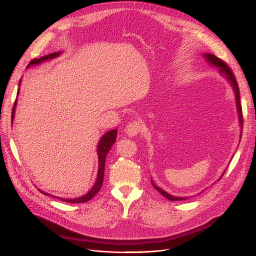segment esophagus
<instances>
[{
    "instance_id": "obj_1",
    "label": "esophagus",
    "mask_w": 256,
    "mask_h": 256,
    "mask_svg": "<svg viewBox=\"0 0 256 256\" xmlns=\"http://www.w3.org/2000/svg\"><path fill=\"white\" fill-rule=\"evenodd\" d=\"M141 129H142V126L138 122V121H132L130 122L127 127H126V133L128 134V136H137L140 132Z\"/></svg>"
}]
</instances>
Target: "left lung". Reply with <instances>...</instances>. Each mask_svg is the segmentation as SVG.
<instances>
[{
  "mask_svg": "<svg viewBox=\"0 0 256 256\" xmlns=\"http://www.w3.org/2000/svg\"><path fill=\"white\" fill-rule=\"evenodd\" d=\"M204 58L206 59V61L210 64V65H214V67H218V72L226 77V79L229 81V83L231 84V86L235 92V98H236V106H237V112H238V117H239V124H240V127L242 129L243 127V115H242V106H241V104H240V94H239V86H238V83L236 81V78L232 72V70L230 69V67L226 65L224 61H222L220 59H218V56H216L214 54H204ZM241 136H242V130H241V134H240V139H241ZM222 174V175H224ZM220 177V178H222ZM218 179V180H220ZM152 186L162 195L164 196L166 200H171V202H177V200H187L188 197H176V196H173L171 194H168V192H166L164 190L160 189V187H158L152 180Z\"/></svg>",
  "mask_w": 256,
  "mask_h": 256,
  "instance_id": "left-lung-1",
  "label": "left lung"
}]
</instances>
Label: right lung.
Segmentation results:
<instances>
[{
    "mask_svg": "<svg viewBox=\"0 0 256 256\" xmlns=\"http://www.w3.org/2000/svg\"><path fill=\"white\" fill-rule=\"evenodd\" d=\"M61 54L60 52H52V54H46L44 56H42V58L40 59H34L30 61V63L28 64L27 67H30L32 65H38L46 60H50V59H54L56 58V56H59ZM19 85H20V82H19ZM18 94H19V90H18ZM17 106V100H15L14 102V106H13V110H12V122H13V119H14V114H15V108ZM117 129H114V130H110L108 132H106V134H104V136L100 138V142H98V178H96V181L94 185V187L90 189V191H88V193L85 194L84 196H81L79 198H73V200H67V198H59V197H54V198H59L60 200H63L65 202H70V204H82V202H90L92 198L100 191V189L102 188V181H104V164H106V154L108 152V150H110V148L112 146V144H115V141L117 139ZM40 190V189H38ZM42 193H44V195H50V196H52L48 193H46L42 190H40Z\"/></svg>",
    "mask_w": 256,
    "mask_h": 256,
    "instance_id": "obj_1",
    "label": "right lung"
}]
</instances>
